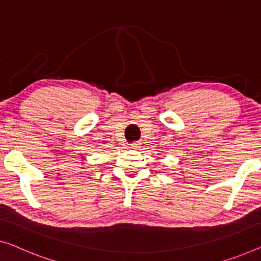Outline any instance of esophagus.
I'll use <instances>...</instances> for the list:
<instances>
[{
	"label": "esophagus",
	"instance_id": "obj_1",
	"mask_svg": "<svg viewBox=\"0 0 261 261\" xmlns=\"http://www.w3.org/2000/svg\"><path fill=\"white\" fill-rule=\"evenodd\" d=\"M138 146H139V144H138V143H132V144H131V147H132V149H137Z\"/></svg>",
	"mask_w": 261,
	"mask_h": 261
}]
</instances>
